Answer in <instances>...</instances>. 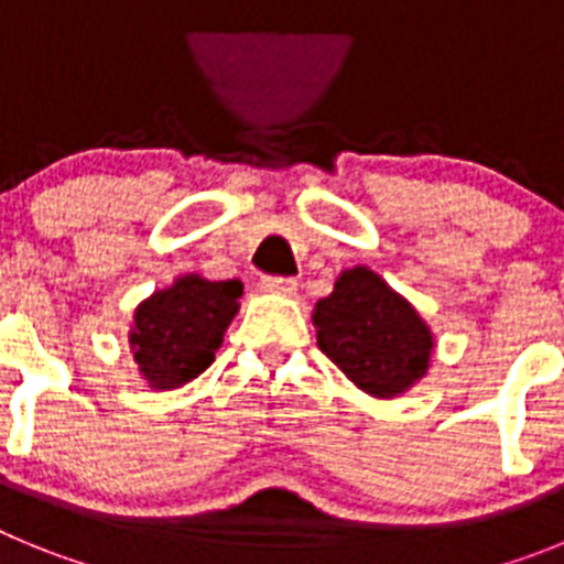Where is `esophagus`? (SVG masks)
I'll use <instances>...</instances> for the list:
<instances>
[{
    "mask_svg": "<svg viewBox=\"0 0 564 564\" xmlns=\"http://www.w3.org/2000/svg\"><path fill=\"white\" fill-rule=\"evenodd\" d=\"M259 288L265 293H273V296H293L299 288L296 279H288V276H262Z\"/></svg>",
    "mask_w": 564,
    "mask_h": 564,
    "instance_id": "esophagus-1",
    "label": "esophagus"
}]
</instances>
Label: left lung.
Masks as SVG:
<instances>
[{
	"instance_id": "obj_1",
	"label": "left lung",
	"mask_w": 564,
	"mask_h": 564,
	"mask_svg": "<svg viewBox=\"0 0 564 564\" xmlns=\"http://www.w3.org/2000/svg\"><path fill=\"white\" fill-rule=\"evenodd\" d=\"M318 350L372 398H395L430 370L435 336L421 313L376 271H341L313 307Z\"/></svg>"
}]
</instances>
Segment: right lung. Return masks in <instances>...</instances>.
I'll list each match as a JSON object with an SVG mask.
<instances>
[{"label": "right lung", "instance_id": "right-lung-1", "mask_svg": "<svg viewBox=\"0 0 564 564\" xmlns=\"http://www.w3.org/2000/svg\"><path fill=\"white\" fill-rule=\"evenodd\" d=\"M242 282L183 273L134 307V364L152 390H177L208 370L239 311Z\"/></svg>", "mask_w": 564, "mask_h": 564}]
</instances>
